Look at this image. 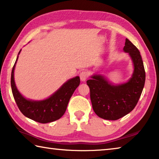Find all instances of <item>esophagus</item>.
Instances as JSON below:
<instances>
[{"label": "esophagus", "mask_w": 159, "mask_h": 159, "mask_svg": "<svg viewBox=\"0 0 159 159\" xmlns=\"http://www.w3.org/2000/svg\"><path fill=\"white\" fill-rule=\"evenodd\" d=\"M88 77V74L87 73V71H83L82 72H80V80H81V81H85V80L87 79Z\"/></svg>", "instance_id": "obj_1"}]
</instances>
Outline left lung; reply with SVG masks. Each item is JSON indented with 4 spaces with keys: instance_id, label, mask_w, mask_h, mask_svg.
Here are the masks:
<instances>
[{
    "instance_id": "obj_1",
    "label": "left lung",
    "mask_w": 159,
    "mask_h": 159,
    "mask_svg": "<svg viewBox=\"0 0 159 159\" xmlns=\"http://www.w3.org/2000/svg\"><path fill=\"white\" fill-rule=\"evenodd\" d=\"M123 51L133 64V73L127 82L114 84L101 74H94L87 80L93 109L99 117L115 120L133 110L140 98L145 83V71L139 50L128 39Z\"/></svg>"
}]
</instances>
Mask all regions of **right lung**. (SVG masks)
<instances>
[{
  "instance_id": "obj_1",
  "label": "right lung",
  "mask_w": 159,
  "mask_h": 159,
  "mask_svg": "<svg viewBox=\"0 0 159 159\" xmlns=\"http://www.w3.org/2000/svg\"><path fill=\"white\" fill-rule=\"evenodd\" d=\"M17 60L11 73V88L13 97L20 111L26 117L41 123H47L60 119L66 111L69 99L80 84L79 76L67 80L59 89L47 99L31 100L25 98L19 92L15 85L14 71Z\"/></svg>"
}]
</instances>
